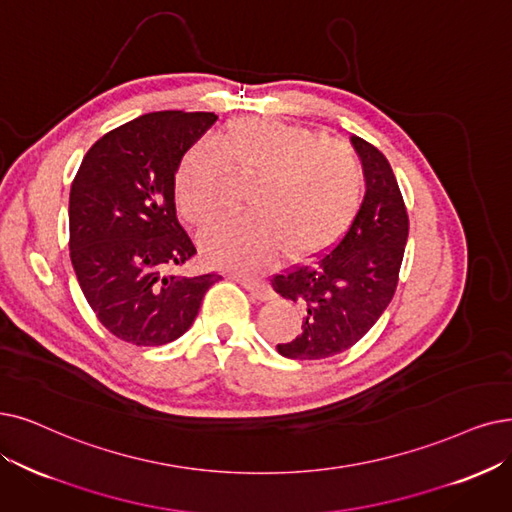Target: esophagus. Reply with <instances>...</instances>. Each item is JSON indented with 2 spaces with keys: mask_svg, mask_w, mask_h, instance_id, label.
Wrapping results in <instances>:
<instances>
[{
  "mask_svg": "<svg viewBox=\"0 0 512 512\" xmlns=\"http://www.w3.org/2000/svg\"><path fill=\"white\" fill-rule=\"evenodd\" d=\"M245 290H248L256 300H271L273 298V290L269 288V283L267 281H262V279H256V277H241V275H237L235 277Z\"/></svg>",
  "mask_w": 512,
  "mask_h": 512,
  "instance_id": "esophagus-1",
  "label": "esophagus"
}]
</instances>
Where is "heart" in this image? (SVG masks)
Segmentation results:
<instances>
[{
  "mask_svg": "<svg viewBox=\"0 0 512 512\" xmlns=\"http://www.w3.org/2000/svg\"><path fill=\"white\" fill-rule=\"evenodd\" d=\"M250 180V214L220 222L203 237V252L239 271L321 254L349 231L365 197V168L344 140L273 117L237 119L210 142H193L180 157L174 199L191 227L206 229L227 212L231 178Z\"/></svg>",
  "mask_w": 512,
  "mask_h": 512,
  "instance_id": "b5f03b06",
  "label": "heart"
}]
</instances>
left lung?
<instances>
[{
    "mask_svg": "<svg viewBox=\"0 0 512 512\" xmlns=\"http://www.w3.org/2000/svg\"><path fill=\"white\" fill-rule=\"evenodd\" d=\"M365 168L361 210L332 248L313 262L292 264L271 277L277 294L300 304L302 330L277 344L288 359H327L359 342L393 300L407 231L405 201L391 163L370 142L353 136Z\"/></svg>",
    "mask_w": 512,
    "mask_h": 512,
    "instance_id": "8db88e82",
    "label": "left lung"
}]
</instances>
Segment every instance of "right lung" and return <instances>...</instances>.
I'll use <instances>...</instances> for the list:
<instances>
[{
    "instance_id": "obj_1",
    "label": "right lung",
    "mask_w": 512,
    "mask_h": 512,
    "mask_svg": "<svg viewBox=\"0 0 512 512\" xmlns=\"http://www.w3.org/2000/svg\"><path fill=\"white\" fill-rule=\"evenodd\" d=\"M218 117L157 111L98 138L73 178L69 254L98 321L119 340L161 346L185 334L218 273H180L197 254L180 227L174 174Z\"/></svg>"
}]
</instances>
